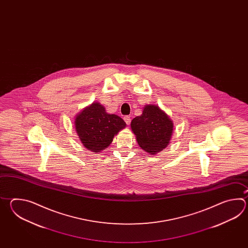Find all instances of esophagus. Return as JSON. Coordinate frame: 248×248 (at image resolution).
I'll list each match as a JSON object with an SVG mask.
<instances>
[{
	"label": "esophagus",
	"mask_w": 248,
	"mask_h": 248,
	"mask_svg": "<svg viewBox=\"0 0 248 248\" xmlns=\"http://www.w3.org/2000/svg\"><path fill=\"white\" fill-rule=\"evenodd\" d=\"M124 121L126 123V125H129L130 124V122H131V119H130V116H125L124 117Z\"/></svg>",
	"instance_id": "obj_1"
}]
</instances>
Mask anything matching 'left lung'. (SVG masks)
<instances>
[{"label": "left lung", "mask_w": 248, "mask_h": 248, "mask_svg": "<svg viewBox=\"0 0 248 248\" xmlns=\"http://www.w3.org/2000/svg\"><path fill=\"white\" fill-rule=\"evenodd\" d=\"M173 128L174 124L168 114L154 105L145 106L142 115L134 118L131 122L137 143L153 155L169 145Z\"/></svg>", "instance_id": "left-lung-1"}]
</instances>
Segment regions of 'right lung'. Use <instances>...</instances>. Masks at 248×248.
Returning a JSON list of instances; mask_svg holds the SVG:
<instances>
[{"label": "right lung", "mask_w": 248, "mask_h": 248, "mask_svg": "<svg viewBox=\"0 0 248 248\" xmlns=\"http://www.w3.org/2000/svg\"><path fill=\"white\" fill-rule=\"evenodd\" d=\"M74 124L79 140L92 153H100L108 147L114 136L126 126L121 117L107 113L97 102L80 111Z\"/></svg>", "instance_id": "1"}]
</instances>
